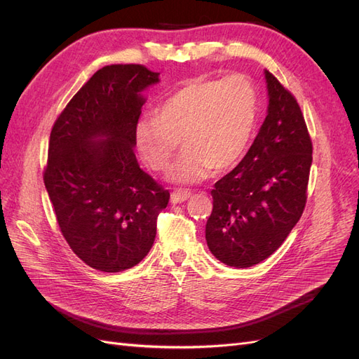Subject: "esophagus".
Returning <instances> with one entry per match:
<instances>
[{"label": "esophagus", "instance_id": "obj_1", "mask_svg": "<svg viewBox=\"0 0 359 359\" xmlns=\"http://www.w3.org/2000/svg\"><path fill=\"white\" fill-rule=\"evenodd\" d=\"M190 191H181V190H178V191H173L172 194H170V202L172 203H181V202H184V201H187L189 198H190Z\"/></svg>", "mask_w": 359, "mask_h": 359}]
</instances>
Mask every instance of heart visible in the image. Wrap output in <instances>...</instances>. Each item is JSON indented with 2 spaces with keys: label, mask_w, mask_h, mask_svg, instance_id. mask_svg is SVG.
<instances>
[{
  "label": "heart",
  "mask_w": 359,
  "mask_h": 359,
  "mask_svg": "<svg viewBox=\"0 0 359 359\" xmlns=\"http://www.w3.org/2000/svg\"><path fill=\"white\" fill-rule=\"evenodd\" d=\"M256 86L244 74L222 79H191L170 94L135 130L139 154L156 172H166L180 148L170 180L193 184L211 170L235 168L252 142L257 121Z\"/></svg>",
  "instance_id": "b5f03b06"
}]
</instances>
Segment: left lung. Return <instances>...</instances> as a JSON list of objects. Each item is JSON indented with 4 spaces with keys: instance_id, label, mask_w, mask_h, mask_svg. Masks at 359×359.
<instances>
[{
    "instance_id": "left-lung-1",
    "label": "left lung",
    "mask_w": 359,
    "mask_h": 359,
    "mask_svg": "<svg viewBox=\"0 0 359 359\" xmlns=\"http://www.w3.org/2000/svg\"><path fill=\"white\" fill-rule=\"evenodd\" d=\"M268 115L248 153L214 184L205 227L220 262L248 268L273 255L307 202L313 145L295 97L265 70Z\"/></svg>"
}]
</instances>
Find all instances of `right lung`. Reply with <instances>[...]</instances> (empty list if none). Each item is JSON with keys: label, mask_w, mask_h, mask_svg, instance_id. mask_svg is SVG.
Wrapping results in <instances>:
<instances>
[{"label": "right lung", "mask_w": 359, "mask_h": 359, "mask_svg": "<svg viewBox=\"0 0 359 359\" xmlns=\"http://www.w3.org/2000/svg\"><path fill=\"white\" fill-rule=\"evenodd\" d=\"M158 74L140 64L97 70L50 132L43 181L61 233L76 256L103 273L148 255L170 198L135 156L142 91Z\"/></svg>", "instance_id": "add662e5"}]
</instances>
